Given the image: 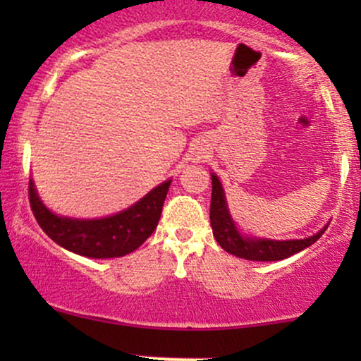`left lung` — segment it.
Listing matches in <instances>:
<instances>
[{
	"label": "left lung",
	"mask_w": 361,
	"mask_h": 361,
	"mask_svg": "<svg viewBox=\"0 0 361 361\" xmlns=\"http://www.w3.org/2000/svg\"><path fill=\"white\" fill-rule=\"evenodd\" d=\"M210 226H212L215 241L221 244L224 251L238 256V258L251 261H280L295 255L310 244H314L324 234V229L307 239H295V241H268V239L243 238L235 229L233 219L226 205L222 185L219 178L212 175V200H210Z\"/></svg>",
	"instance_id": "8db88e82"
}]
</instances>
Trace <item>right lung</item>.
I'll use <instances>...</instances> for the list:
<instances>
[{
  "label": "right lung",
  "instance_id": "right-lung-1",
  "mask_svg": "<svg viewBox=\"0 0 361 361\" xmlns=\"http://www.w3.org/2000/svg\"><path fill=\"white\" fill-rule=\"evenodd\" d=\"M171 181L151 190L142 200L117 215L97 221L57 217L28 183V200L35 221L54 243L86 258H118L135 251L154 233Z\"/></svg>",
  "mask_w": 361,
  "mask_h": 361
}]
</instances>
